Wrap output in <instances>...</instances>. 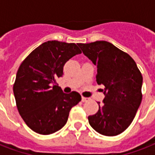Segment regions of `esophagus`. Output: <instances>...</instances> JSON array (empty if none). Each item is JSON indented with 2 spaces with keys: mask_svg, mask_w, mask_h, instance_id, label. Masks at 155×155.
<instances>
[{
  "mask_svg": "<svg viewBox=\"0 0 155 155\" xmlns=\"http://www.w3.org/2000/svg\"><path fill=\"white\" fill-rule=\"evenodd\" d=\"M90 101V98L88 97H82V101L83 102H87V101Z\"/></svg>",
  "mask_w": 155,
  "mask_h": 155,
  "instance_id": "34e87169",
  "label": "esophagus"
}]
</instances>
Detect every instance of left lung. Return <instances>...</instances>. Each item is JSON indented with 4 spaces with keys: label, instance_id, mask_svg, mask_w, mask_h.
<instances>
[{
    "label": "left lung",
    "instance_id": "left-lung-1",
    "mask_svg": "<svg viewBox=\"0 0 155 155\" xmlns=\"http://www.w3.org/2000/svg\"><path fill=\"white\" fill-rule=\"evenodd\" d=\"M97 68V82L104 86V99L96 114L88 117L90 125L105 136L124 132L132 123L142 99V75L127 53L106 41L79 43Z\"/></svg>",
    "mask_w": 155,
    "mask_h": 155
}]
</instances>
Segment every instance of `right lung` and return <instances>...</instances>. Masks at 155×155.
<instances>
[{"instance_id":"right-lung-1","label":"right lung","mask_w":155,"mask_h":155,"mask_svg":"<svg viewBox=\"0 0 155 155\" xmlns=\"http://www.w3.org/2000/svg\"><path fill=\"white\" fill-rule=\"evenodd\" d=\"M81 53L75 43L48 41L35 49L18 68L13 94L21 117L35 132L51 134L68 121L69 112L81 101L78 92H63L56 79L63 66Z\"/></svg>"}]
</instances>
